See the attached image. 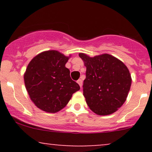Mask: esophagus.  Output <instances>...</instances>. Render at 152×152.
I'll return each instance as SVG.
<instances>
[{
    "label": "esophagus",
    "instance_id": "34e87169",
    "mask_svg": "<svg viewBox=\"0 0 152 152\" xmlns=\"http://www.w3.org/2000/svg\"><path fill=\"white\" fill-rule=\"evenodd\" d=\"M77 83H78V85H79L80 87L81 88L82 86V83H83V81H82V79H78L77 81Z\"/></svg>",
    "mask_w": 152,
    "mask_h": 152
}]
</instances>
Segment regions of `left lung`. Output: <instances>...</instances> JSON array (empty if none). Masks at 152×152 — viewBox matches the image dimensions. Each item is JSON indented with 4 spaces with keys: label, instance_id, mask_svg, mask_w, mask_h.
Instances as JSON below:
<instances>
[{
    "label": "left lung",
    "instance_id": "obj_1",
    "mask_svg": "<svg viewBox=\"0 0 152 152\" xmlns=\"http://www.w3.org/2000/svg\"><path fill=\"white\" fill-rule=\"evenodd\" d=\"M78 56L86 67L83 91L87 105L100 116L114 113L126 102L130 90L132 77L128 68L108 53Z\"/></svg>",
    "mask_w": 152,
    "mask_h": 152
}]
</instances>
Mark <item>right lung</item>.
Masks as SVG:
<instances>
[{
    "label": "right lung",
    "mask_w": 152,
    "mask_h": 152,
    "mask_svg": "<svg viewBox=\"0 0 152 152\" xmlns=\"http://www.w3.org/2000/svg\"><path fill=\"white\" fill-rule=\"evenodd\" d=\"M69 56L56 50L36 55L24 73V83L31 100L38 109L56 113L67 105L79 85L70 77L66 67Z\"/></svg>",
    "instance_id": "right-lung-1"
}]
</instances>
